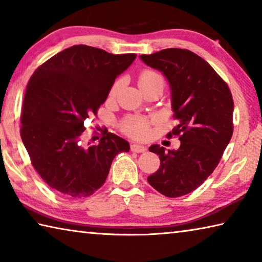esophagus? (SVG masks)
<instances>
[{"label":"esophagus","instance_id":"esophagus-1","mask_svg":"<svg viewBox=\"0 0 262 262\" xmlns=\"http://www.w3.org/2000/svg\"><path fill=\"white\" fill-rule=\"evenodd\" d=\"M130 150L132 151H134V152H144L145 150H147V148L144 147V145H141V144H132L130 145Z\"/></svg>","mask_w":262,"mask_h":262}]
</instances>
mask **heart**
Listing matches in <instances>:
<instances>
[{"label":"heart","mask_w":262,"mask_h":262,"mask_svg":"<svg viewBox=\"0 0 262 262\" xmlns=\"http://www.w3.org/2000/svg\"><path fill=\"white\" fill-rule=\"evenodd\" d=\"M155 83H162L164 84V78L161 74L156 70L147 69L143 70L141 73L139 77V86L142 89L144 86L151 85ZM121 86V81H117L114 84L112 89H111V95L114 96L119 91V89ZM122 129L134 139H144L145 136L149 134V122L143 118L139 117H133L127 119V120L123 122Z\"/></svg>","instance_id":"heart-1"}]
</instances>
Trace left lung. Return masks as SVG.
<instances>
[{
  "instance_id": "8db88e82",
  "label": "left lung",
  "mask_w": 262,
  "mask_h": 262,
  "mask_svg": "<svg viewBox=\"0 0 262 262\" xmlns=\"http://www.w3.org/2000/svg\"><path fill=\"white\" fill-rule=\"evenodd\" d=\"M140 57L167 79L178 121L168 136L179 135L181 142L177 150L165 151L158 144L149 148L161 166L148 181L165 196H183L205 183L231 140V92L207 61L188 50L166 48Z\"/></svg>"
}]
</instances>
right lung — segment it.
I'll use <instances>...</instances> for the list:
<instances>
[{"label":"right lung","instance_id":"obj_1","mask_svg":"<svg viewBox=\"0 0 262 262\" xmlns=\"http://www.w3.org/2000/svg\"><path fill=\"white\" fill-rule=\"evenodd\" d=\"M135 57L75 45L47 60L30 78L21 141L35 171L63 196H90L104 185L114 157L129 151L126 140L107 130L96 145L84 143L83 132Z\"/></svg>","mask_w":262,"mask_h":262}]
</instances>
